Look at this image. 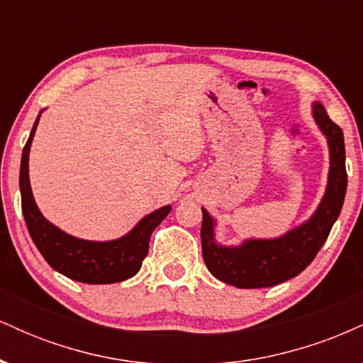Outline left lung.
<instances>
[{
    "label": "left lung",
    "mask_w": 363,
    "mask_h": 363,
    "mask_svg": "<svg viewBox=\"0 0 363 363\" xmlns=\"http://www.w3.org/2000/svg\"><path fill=\"white\" fill-rule=\"evenodd\" d=\"M312 119L329 150L328 184L318 208L306 222L273 239H244L237 245L216 240V220L201 208L203 259L215 278L237 289H268L301 274L326 242L347 194L345 140L320 102H312Z\"/></svg>",
    "instance_id": "left-lung-1"
}]
</instances>
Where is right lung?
<instances>
[{"instance_id": "add662e5", "label": "right lung", "mask_w": 363, "mask_h": 363, "mask_svg": "<svg viewBox=\"0 0 363 363\" xmlns=\"http://www.w3.org/2000/svg\"><path fill=\"white\" fill-rule=\"evenodd\" d=\"M40 116H43V111L37 116L30 136L23 147L22 162H20L22 211L28 234L37 249L52 269L74 281L107 285V283L124 281L135 277L148 254L152 232L170 213L172 205H165L145 215L128 234L112 240H86L61 230L40 213L34 193H32L30 177H28V155H30L32 140H34Z\"/></svg>"}]
</instances>
